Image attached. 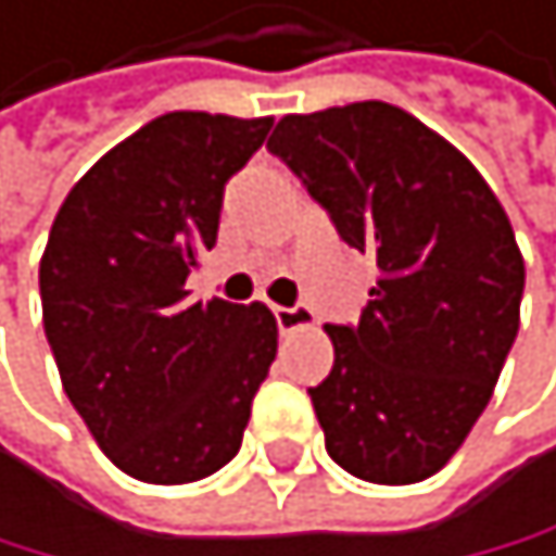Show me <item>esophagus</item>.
Instances as JSON below:
<instances>
[{"instance_id": "esophagus-1", "label": "esophagus", "mask_w": 556, "mask_h": 556, "mask_svg": "<svg viewBox=\"0 0 556 556\" xmlns=\"http://www.w3.org/2000/svg\"><path fill=\"white\" fill-rule=\"evenodd\" d=\"M276 315V326H280V333H294V329H305L315 323V312L308 305H294V308H273Z\"/></svg>"}]
</instances>
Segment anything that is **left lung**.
<instances>
[{
  "mask_svg": "<svg viewBox=\"0 0 556 556\" xmlns=\"http://www.w3.org/2000/svg\"><path fill=\"white\" fill-rule=\"evenodd\" d=\"M269 152L379 269L358 326H326L333 369L308 390L329 457L383 486L437 476L518 333L526 258L511 219L447 138L390 102L290 113Z\"/></svg>",
  "mask_w": 556,
  "mask_h": 556,
  "instance_id": "obj_1",
  "label": "left lung"
}]
</instances>
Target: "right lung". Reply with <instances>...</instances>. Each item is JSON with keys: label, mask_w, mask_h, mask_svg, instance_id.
<instances>
[{"label": "right lung", "mask_w": 556, "mask_h": 556, "mask_svg": "<svg viewBox=\"0 0 556 556\" xmlns=\"http://www.w3.org/2000/svg\"><path fill=\"white\" fill-rule=\"evenodd\" d=\"M269 127L273 116H155L55 212L38 266L45 337L94 443L141 482L219 472L241 451L276 358L280 333L262 301H191L184 290L216 244L223 184Z\"/></svg>", "instance_id": "right-lung-1"}]
</instances>
